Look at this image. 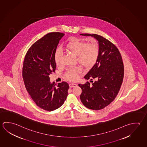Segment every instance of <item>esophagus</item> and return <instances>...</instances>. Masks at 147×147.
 Returning <instances> with one entry per match:
<instances>
[{"mask_svg":"<svg viewBox=\"0 0 147 147\" xmlns=\"http://www.w3.org/2000/svg\"><path fill=\"white\" fill-rule=\"evenodd\" d=\"M77 86V84L76 83H70L69 84L70 88H74V87H76Z\"/></svg>","mask_w":147,"mask_h":147,"instance_id":"34e87169","label":"esophagus"}]
</instances>
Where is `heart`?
<instances>
[{"instance_id":"heart-1","label":"heart","mask_w":147,"mask_h":147,"mask_svg":"<svg viewBox=\"0 0 147 147\" xmlns=\"http://www.w3.org/2000/svg\"><path fill=\"white\" fill-rule=\"evenodd\" d=\"M68 51L77 56V60L82 67L89 69L96 64L99 54V47L96 42L88 43L85 41L72 38L66 45ZM55 61L57 66L61 64V52L58 49L54 56ZM80 70L78 67L71 68L67 70L65 77L67 80L75 81L78 78Z\"/></svg>"}]
</instances>
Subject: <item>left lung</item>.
I'll return each instance as SVG.
<instances>
[{
  "instance_id": "8db88e82",
  "label": "left lung",
  "mask_w": 147,
  "mask_h": 147,
  "mask_svg": "<svg viewBox=\"0 0 147 147\" xmlns=\"http://www.w3.org/2000/svg\"><path fill=\"white\" fill-rule=\"evenodd\" d=\"M80 35L93 37L98 41L99 47L96 64L84 77L87 80L90 79L92 84L87 82L79 84L82 89L80 99L88 109H102L115 99L122 85L124 77L122 56L117 47L101 36L88 34Z\"/></svg>"
}]
</instances>
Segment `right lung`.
I'll return each mask as SVG.
<instances>
[{"label":"right lung","mask_w":147,"mask_h":147,"mask_svg":"<svg viewBox=\"0 0 147 147\" xmlns=\"http://www.w3.org/2000/svg\"><path fill=\"white\" fill-rule=\"evenodd\" d=\"M63 33H49L37 40L27 51L24 59L23 79L27 91L35 104L51 111L62 106L68 95L66 82L51 83L49 75L55 72V53Z\"/></svg>","instance_id":"add662e5"}]
</instances>
